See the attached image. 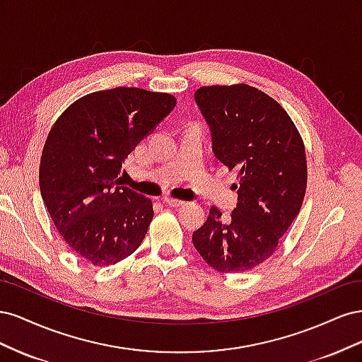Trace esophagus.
Listing matches in <instances>:
<instances>
[{"label": "esophagus", "instance_id": "esophagus-1", "mask_svg": "<svg viewBox=\"0 0 362 362\" xmlns=\"http://www.w3.org/2000/svg\"><path fill=\"white\" fill-rule=\"evenodd\" d=\"M163 202H166L169 206H173V208H178V206H181L184 202L182 201H178V199H172V198H163Z\"/></svg>", "mask_w": 362, "mask_h": 362}]
</instances>
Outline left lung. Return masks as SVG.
Masks as SVG:
<instances>
[{"label":"left lung","mask_w":362,"mask_h":362,"mask_svg":"<svg viewBox=\"0 0 362 362\" xmlns=\"http://www.w3.org/2000/svg\"><path fill=\"white\" fill-rule=\"evenodd\" d=\"M194 103L210 127L216 158L237 172V206H211L192 235L213 269L242 273L266 261L298 217L306 189L303 141L287 112L247 84L208 86Z\"/></svg>","instance_id":"left-lung-1"}]
</instances>
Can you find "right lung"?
<instances>
[{
	"label": "right lung",
	"mask_w": 362,
	"mask_h": 362,
	"mask_svg": "<svg viewBox=\"0 0 362 362\" xmlns=\"http://www.w3.org/2000/svg\"><path fill=\"white\" fill-rule=\"evenodd\" d=\"M177 105L169 93L116 87L74 103L51 128L40 160L42 199L72 250L116 264L144 242L152 202L120 185L122 163Z\"/></svg>",
	"instance_id": "add662e5"
}]
</instances>
